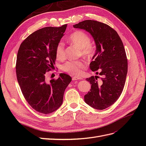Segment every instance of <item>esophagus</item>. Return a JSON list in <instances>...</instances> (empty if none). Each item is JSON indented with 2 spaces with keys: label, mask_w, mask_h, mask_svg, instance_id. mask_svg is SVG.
<instances>
[{
  "label": "esophagus",
  "mask_w": 146,
  "mask_h": 146,
  "mask_svg": "<svg viewBox=\"0 0 146 146\" xmlns=\"http://www.w3.org/2000/svg\"><path fill=\"white\" fill-rule=\"evenodd\" d=\"M72 80H80V78L78 77H72Z\"/></svg>",
  "instance_id": "1"
}]
</instances>
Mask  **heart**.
Masks as SVG:
<instances>
[{"instance_id": "obj_1", "label": "heart", "mask_w": 146, "mask_h": 146, "mask_svg": "<svg viewBox=\"0 0 146 146\" xmlns=\"http://www.w3.org/2000/svg\"><path fill=\"white\" fill-rule=\"evenodd\" d=\"M69 41L80 48L82 55L85 58L91 59L96 54V48L93 44L91 43V38L83 31H76L69 36ZM55 54L59 60L65 58V45L63 41H60L56 46ZM86 67V63L83 60L69 61L62 66L64 72L74 76H78L83 72V70Z\"/></svg>"}]
</instances>
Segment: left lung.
Returning <instances> with one entry per match:
<instances>
[{"instance_id": "8db88e82", "label": "left lung", "mask_w": 146, "mask_h": 146, "mask_svg": "<svg viewBox=\"0 0 146 146\" xmlns=\"http://www.w3.org/2000/svg\"><path fill=\"white\" fill-rule=\"evenodd\" d=\"M74 27L85 30L94 39L96 52L90 68L102 77L86 78L91 89L84 98L91 107L104 110L118 99L125 85L128 63L122 41L116 30L99 21L85 20Z\"/></svg>"}]
</instances>
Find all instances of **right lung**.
<instances>
[{"label":"right lung","instance_id":"1","mask_svg":"<svg viewBox=\"0 0 146 146\" xmlns=\"http://www.w3.org/2000/svg\"><path fill=\"white\" fill-rule=\"evenodd\" d=\"M67 27H47L30 35L21 43L17 52L16 72L25 99L36 111L49 114L63 103L64 92L72 78L61 73L49 82L46 72L54 69L55 48Z\"/></svg>","mask_w":146,"mask_h":146}]
</instances>
